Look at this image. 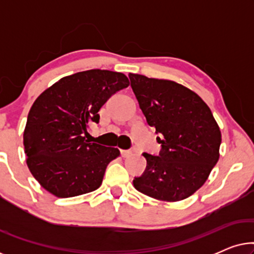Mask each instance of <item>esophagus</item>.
I'll use <instances>...</instances> for the list:
<instances>
[{"label": "esophagus", "instance_id": "esophagus-1", "mask_svg": "<svg viewBox=\"0 0 254 254\" xmlns=\"http://www.w3.org/2000/svg\"><path fill=\"white\" fill-rule=\"evenodd\" d=\"M130 155H131L130 150H121V156H123V157H128V156Z\"/></svg>", "mask_w": 254, "mask_h": 254}]
</instances>
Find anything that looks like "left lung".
<instances>
[{"mask_svg": "<svg viewBox=\"0 0 254 254\" xmlns=\"http://www.w3.org/2000/svg\"><path fill=\"white\" fill-rule=\"evenodd\" d=\"M147 123L162 137L159 156L143 154L147 169L133 180L138 192L159 201L189 197L207 182L220 158L222 135L199 95L171 79L129 74Z\"/></svg>", "mask_w": 254, "mask_h": 254, "instance_id": "obj_1", "label": "left lung"}]
</instances>
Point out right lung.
I'll use <instances>...</instances> for the list:
<instances>
[{
  "label": "right lung",
  "instance_id": "right-lung-1",
  "mask_svg": "<svg viewBox=\"0 0 254 254\" xmlns=\"http://www.w3.org/2000/svg\"><path fill=\"white\" fill-rule=\"evenodd\" d=\"M129 85L123 72L91 69L64 76L31 107L23 135L26 164L41 187L58 197L90 193L102 185L118 148L89 143L90 123L113 93Z\"/></svg>",
  "mask_w": 254,
  "mask_h": 254
}]
</instances>
